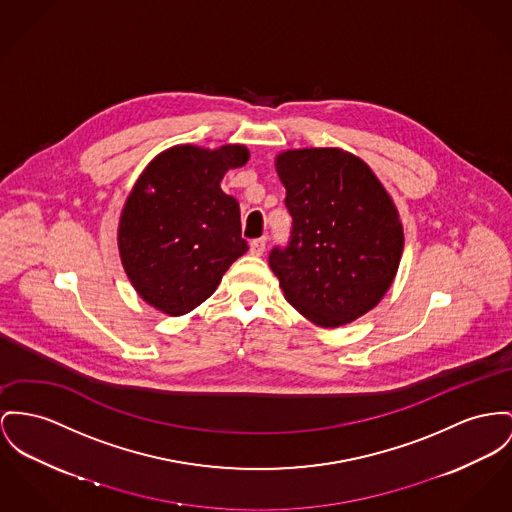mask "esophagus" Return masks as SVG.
Returning a JSON list of instances; mask_svg holds the SVG:
<instances>
[{
	"mask_svg": "<svg viewBox=\"0 0 512 512\" xmlns=\"http://www.w3.org/2000/svg\"><path fill=\"white\" fill-rule=\"evenodd\" d=\"M264 250H266V237H262V239H254L250 242V252H252L254 256H262V254H264Z\"/></svg>",
	"mask_w": 512,
	"mask_h": 512,
	"instance_id": "obj_1",
	"label": "esophagus"
}]
</instances>
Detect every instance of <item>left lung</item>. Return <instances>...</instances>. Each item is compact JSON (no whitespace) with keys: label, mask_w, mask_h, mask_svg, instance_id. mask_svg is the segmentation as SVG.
<instances>
[{"label":"left lung","mask_w":512,"mask_h":512,"mask_svg":"<svg viewBox=\"0 0 512 512\" xmlns=\"http://www.w3.org/2000/svg\"><path fill=\"white\" fill-rule=\"evenodd\" d=\"M293 217L287 248L270 268L285 299L320 328L349 324L390 289L404 227L371 167L340 147L287 149L275 157Z\"/></svg>","instance_id":"left-lung-1"}]
</instances>
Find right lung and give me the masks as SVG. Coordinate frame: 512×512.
I'll return each mask as SVG.
<instances>
[{"label": "right lung", "instance_id": "right-lung-1", "mask_svg": "<svg viewBox=\"0 0 512 512\" xmlns=\"http://www.w3.org/2000/svg\"><path fill=\"white\" fill-rule=\"evenodd\" d=\"M248 159L239 143L217 149L184 143L159 153L139 174L120 213L118 250L149 307L169 316L200 307L248 250L239 202L221 190L225 172Z\"/></svg>", "mask_w": 512, "mask_h": 512}]
</instances>
